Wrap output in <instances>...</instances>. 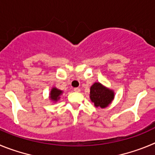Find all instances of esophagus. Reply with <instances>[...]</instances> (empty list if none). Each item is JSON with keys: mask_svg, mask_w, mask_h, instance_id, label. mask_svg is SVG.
Masks as SVG:
<instances>
[{"mask_svg": "<svg viewBox=\"0 0 155 155\" xmlns=\"http://www.w3.org/2000/svg\"><path fill=\"white\" fill-rule=\"evenodd\" d=\"M74 91L76 92V93H79V92H80V89H79V88H78V87L74 88Z\"/></svg>", "mask_w": 155, "mask_h": 155, "instance_id": "esophagus-1", "label": "esophagus"}]
</instances>
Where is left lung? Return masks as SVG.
<instances>
[{
  "mask_svg": "<svg viewBox=\"0 0 155 155\" xmlns=\"http://www.w3.org/2000/svg\"><path fill=\"white\" fill-rule=\"evenodd\" d=\"M90 100L96 107L106 108L114 98V92L100 83H95L90 87Z\"/></svg>",
  "mask_w": 155,
  "mask_h": 155,
  "instance_id": "obj_1",
  "label": "left lung"
}]
</instances>
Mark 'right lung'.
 <instances>
[{
    "label": "right lung",
    "instance_id": "1",
    "mask_svg": "<svg viewBox=\"0 0 155 155\" xmlns=\"http://www.w3.org/2000/svg\"><path fill=\"white\" fill-rule=\"evenodd\" d=\"M62 94V91L60 90H58L57 88L53 87L51 90V92L49 93V98L50 100H52L54 102H57L59 99H60V96Z\"/></svg>",
    "mask_w": 155,
    "mask_h": 155
}]
</instances>
